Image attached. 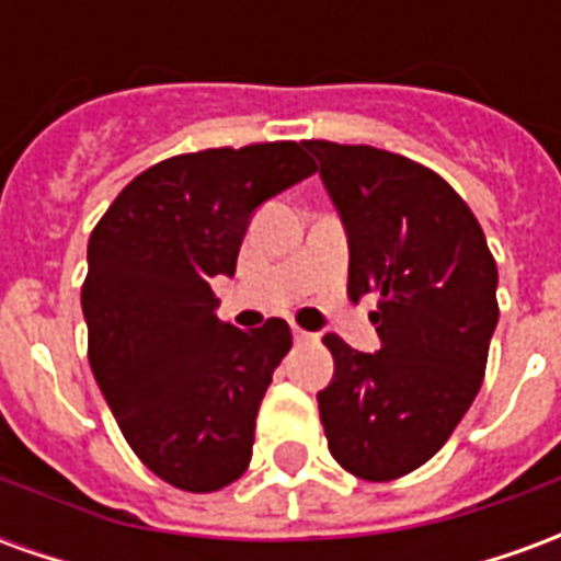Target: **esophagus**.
Wrapping results in <instances>:
<instances>
[{"label":"esophagus","mask_w":561,"mask_h":561,"mask_svg":"<svg viewBox=\"0 0 561 561\" xmlns=\"http://www.w3.org/2000/svg\"><path fill=\"white\" fill-rule=\"evenodd\" d=\"M312 340H316L312 333H306L304 328H294V342H297V345H300V342H312Z\"/></svg>","instance_id":"esophagus-1"}]
</instances>
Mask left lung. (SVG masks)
<instances>
[{"label":"left lung","mask_w":561,"mask_h":561,"mask_svg":"<svg viewBox=\"0 0 561 561\" xmlns=\"http://www.w3.org/2000/svg\"><path fill=\"white\" fill-rule=\"evenodd\" d=\"M348 233V297L378 294L381 348L336 333L318 393L328 447L364 481H397L435 457L478 397L499 304L493 252L469 204L430 168L376 147L306 140Z\"/></svg>","instance_id":"8db88e82"}]
</instances>
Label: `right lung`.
Masks as SVG:
<instances>
[{"mask_svg": "<svg viewBox=\"0 0 561 561\" xmlns=\"http://www.w3.org/2000/svg\"><path fill=\"white\" fill-rule=\"evenodd\" d=\"M312 173L294 140L183 152L138 173L92 228V376L140 462L176 490L216 493L249 469L291 328L221 321L209 279L233 276L255 207Z\"/></svg>", "mask_w": 561, "mask_h": 561, "instance_id": "obj_1", "label": "right lung"}]
</instances>
